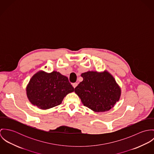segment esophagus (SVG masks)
Returning <instances> with one entry per match:
<instances>
[{
  "label": "esophagus",
  "mask_w": 154,
  "mask_h": 154,
  "mask_svg": "<svg viewBox=\"0 0 154 154\" xmlns=\"http://www.w3.org/2000/svg\"><path fill=\"white\" fill-rule=\"evenodd\" d=\"M72 85H73V88H75L76 87H77V85H78V84L77 83H73V84H72Z\"/></svg>",
  "instance_id": "34e87169"
}]
</instances>
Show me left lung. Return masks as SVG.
Masks as SVG:
<instances>
[{
    "instance_id": "8db88e82",
    "label": "left lung",
    "mask_w": 154,
    "mask_h": 154,
    "mask_svg": "<svg viewBox=\"0 0 154 154\" xmlns=\"http://www.w3.org/2000/svg\"><path fill=\"white\" fill-rule=\"evenodd\" d=\"M83 81L75 88L84 106L95 112L110 110L119 101L121 89L107 71H89L81 74Z\"/></svg>"
}]
</instances>
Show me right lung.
I'll return each instance as SVG.
<instances>
[{"mask_svg":"<svg viewBox=\"0 0 154 154\" xmlns=\"http://www.w3.org/2000/svg\"><path fill=\"white\" fill-rule=\"evenodd\" d=\"M26 91L32 104L47 110L60 105L67 94L74 91V88L68 78L59 72L40 71L31 78Z\"/></svg>","mask_w":154,"mask_h":154,"instance_id":"obj_1","label":"right lung"}]
</instances>
